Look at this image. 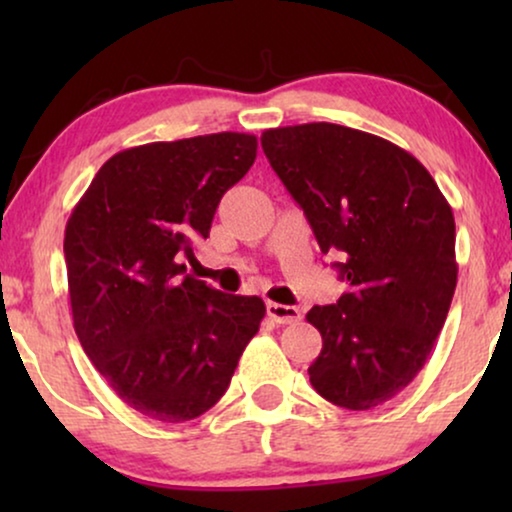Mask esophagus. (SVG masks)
<instances>
[{"instance_id":"1","label":"esophagus","mask_w":512,"mask_h":512,"mask_svg":"<svg viewBox=\"0 0 512 512\" xmlns=\"http://www.w3.org/2000/svg\"><path fill=\"white\" fill-rule=\"evenodd\" d=\"M265 310H268V317L272 321H277V324H296V321H300V310H298V307L268 303V305H265Z\"/></svg>"}]
</instances>
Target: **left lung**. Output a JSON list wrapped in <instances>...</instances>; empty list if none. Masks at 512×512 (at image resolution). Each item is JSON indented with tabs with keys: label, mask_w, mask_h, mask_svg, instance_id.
I'll return each mask as SVG.
<instances>
[{
	"label": "left lung",
	"mask_w": 512,
	"mask_h": 512,
	"mask_svg": "<svg viewBox=\"0 0 512 512\" xmlns=\"http://www.w3.org/2000/svg\"><path fill=\"white\" fill-rule=\"evenodd\" d=\"M261 146L303 209L347 293L314 305L321 354L312 387L347 410H370L424 368L457 286L454 216L429 170L387 139L335 123L265 130Z\"/></svg>",
	"instance_id": "left-lung-1"
}]
</instances>
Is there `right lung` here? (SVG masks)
<instances>
[{"label":"right lung","mask_w":512,"mask_h":512,"mask_svg":"<svg viewBox=\"0 0 512 512\" xmlns=\"http://www.w3.org/2000/svg\"><path fill=\"white\" fill-rule=\"evenodd\" d=\"M244 132L125 149L100 167L65 228L74 331L130 408L200 417L226 394L265 303L186 275L223 193L256 160Z\"/></svg>","instance_id":"right-lung-1"}]
</instances>
